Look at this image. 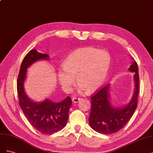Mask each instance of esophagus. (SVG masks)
<instances>
[{
    "label": "esophagus",
    "mask_w": 153,
    "mask_h": 153,
    "mask_svg": "<svg viewBox=\"0 0 153 153\" xmlns=\"http://www.w3.org/2000/svg\"><path fill=\"white\" fill-rule=\"evenodd\" d=\"M82 99L81 98H78V97H73L72 98V102H74V103H77L78 102L79 100H81Z\"/></svg>",
    "instance_id": "1"
}]
</instances>
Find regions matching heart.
I'll return each mask as SVG.
<instances>
[{"label":"heart","mask_w":153,"mask_h":153,"mask_svg":"<svg viewBox=\"0 0 153 153\" xmlns=\"http://www.w3.org/2000/svg\"><path fill=\"white\" fill-rule=\"evenodd\" d=\"M111 62L107 51L94 48L77 50L68 56L63 63V70L58 73L62 89L70 92L76 80L79 91H93L99 88L107 77Z\"/></svg>","instance_id":"heart-1"}]
</instances>
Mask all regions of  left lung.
I'll return each instance as SVG.
<instances>
[{"label":"left lung","instance_id":"1","mask_svg":"<svg viewBox=\"0 0 153 153\" xmlns=\"http://www.w3.org/2000/svg\"><path fill=\"white\" fill-rule=\"evenodd\" d=\"M128 70L135 72V90L131 101L121 108L112 107L109 102V85H105L91 96V108L89 123L91 128L102 134H112L121 130L128 123L137 107L139 91V68L135 61Z\"/></svg>","mask_w":153,"mask_h":153}]
</instances>
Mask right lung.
<instances>
[{
    "label": "right lung",
    "mask_w": 153,
    "mask_h": 153,
    "mask_svg": "<svg viewBox=\"0 0 153 153\" xmlns=\"http://www.w3.org/2000/svg\"><path fill=\"white\" fill-rule=\"evenodd\" d=\"M39 60H49V56L47 54L39 53L33 49L27 54L22 63L17 80L19 105L33 128L42 134L50 135L65 126L72 99L67 97L60 102H54L48 98L42 102H35L28 98L24 90L27 68Z\"/></svg>",
    "instance_id": "add662e5"
}]
</instances>
